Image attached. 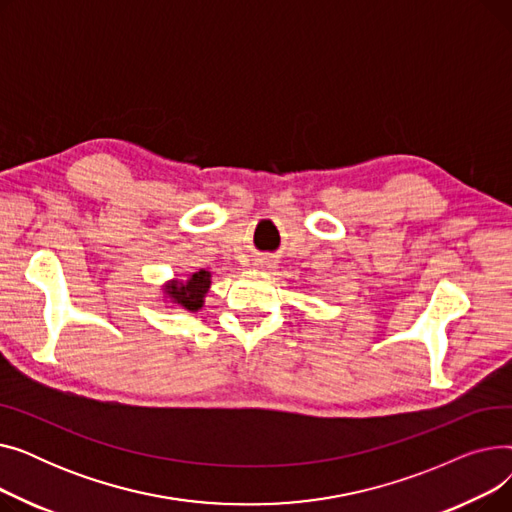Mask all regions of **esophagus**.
Wrapping results in <instances>:
<instances>
[{"label":"esophagus","mask_w":512,"mask_h":512,"mask_svg":"<svg viewBox=\"0 0 512 512\" xmlns=\"http://www.w3.org/2000/svg\"><path fill=\"white\" fill-rule=\"evenodd\" d=\"M255 267L261 272H272L276 267V261L272 257H257L255 259Z\"/></svg>","instance_id":"34e87169"}]
</instances>
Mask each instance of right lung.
Here are the masks:
<instances>
[{
	"mask_svg": "<svg viewBox=\"0 0 512 512\" xmlns=\"http://www.w3.org/2000/svg\"><path fill=\"white\" fill-rule=\"evenodd\" d=\"M211 286V274L205 270L195 272L186 280L172 278L164 286H161V294H164L166 305L170 309H182V311H199L205 305V297Z\"/></svg>",
	"mask_w": 512,
	"mask_h": 512,
	"instance_id": "1",
	"label": "right lung"
}]
</instances>
